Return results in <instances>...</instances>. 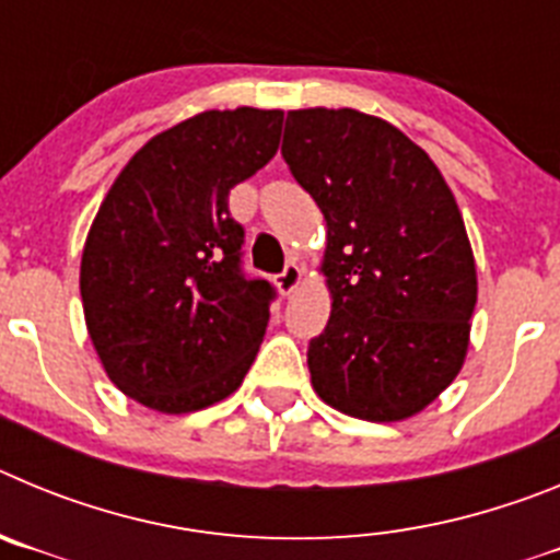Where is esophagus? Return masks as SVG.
Here are the masks:
<instances>
[{
    "label": "esophagus",
    "mask_w": 560,
    "mask_h": 560,
    "mask_svg": "<svg viewBox=\"0 0 560 560\" xmlns=\"http://www.w3.org/2000/svg\"><path fill=\"white\" fill-rule=\"evenodd\" d=\"M300 283H303V266L296 264H289L283 269V275L277 277V289H280V294H294V291L300 289Z\"/></svg>",
    "instance_id": "esophagus-1"
}]
</instances>
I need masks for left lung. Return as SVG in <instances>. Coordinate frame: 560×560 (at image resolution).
Returning <instances> with one entry per match:
<instances>
[{
	"instance_id": "obj_1",
	"label": "left lung",
	"mask_w": 560,
	"mask_h": 560,
	"mask_svg": "<svg viewBox=\"0 0 560 560\" xmlns=\"http://www.w3.org/2000/svg\"><path fill=\"white\" fill-rule=\"evenodd\" d=\"M283 160L325 215L330 319L311 339V387L350 418H415L471 341L477 264L452 187L407 133L355 108L289 112Z\"/></svg>"
}]
</instances>
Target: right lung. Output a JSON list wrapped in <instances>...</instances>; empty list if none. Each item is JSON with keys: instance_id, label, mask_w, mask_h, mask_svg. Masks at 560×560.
Segmentation results:
<instances>
[{"instance_id": "obj_1", "label": "right lung", "mask_w": 560, "mask_h": 560, "mask_svg": "<svg viewBox=\"0 0 560 560\" xmlns=\"http://www.w3.org/2000/svg\"><path fill=\"white\" fill-rule=\"evenodd\" d=\"M280 108H210L126 162L89 226L81 300L89 339L122 395L162 415L230 398L249 373L275 296L237 269L230 190L280 145Z\"/></svg>"}]
</instances>
